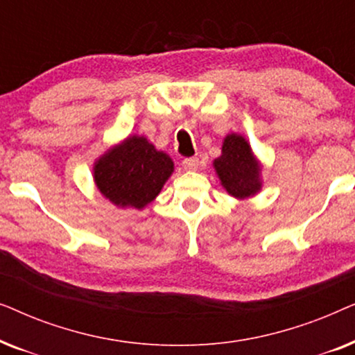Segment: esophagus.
<instances>
[{"label": "esophagus", "mask_w": 355, "mask_h": 355, "mask_svg": "<svg viewBox=\"0 0 355 355\" xmlns=\"http://www.w3.org/2000/svg\"><path fill=\"white\" fill-rule=\"evenodd\" d=\"M182 166H184V169H187V171H196V169L198 168V158H196V157L186 158L182 162Z\"/></svg>", "instance_id": "esophagus-1"}]
</instances>
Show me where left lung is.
<instances>
[{"instance_id":"8db88e82","label":"left lung","mask_w":355,"mask_h":355,"mask_svg":"<svg viewBox=\"0 0 355 355\" xmlns=\"http://www.w3.org/2000/svg\"><path fill=\"white\" fill-rule=\"evenodd\" d=\"M221 186L230 196L244 200L261 191V163L244 135L231 132L223 140L221 157L213 162Z\"/></svg>"}]
</instances>
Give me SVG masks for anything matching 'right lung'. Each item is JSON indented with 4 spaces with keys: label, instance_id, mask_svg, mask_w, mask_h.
Here are the masks:
<instances>
[{
    "label": "right lung",
    "instance_id": "right-lung-1",
    "mask_svg": "<svg viewBox=\"0 0 355 355\" xmlns=\"http://www.w3.org/2000/svg\"><path fill=\"white\" fill-rule=\"evenodd\" d=\"M174 171L168 153L144 135H129L94 163V181L101 196L119 208L144 210Z\"/></svg>",
    "mask_w": 355,
    "mask_h": 355
}]
</instances>
